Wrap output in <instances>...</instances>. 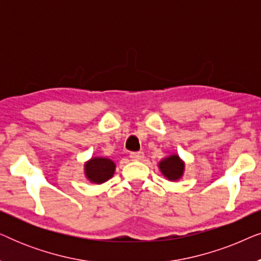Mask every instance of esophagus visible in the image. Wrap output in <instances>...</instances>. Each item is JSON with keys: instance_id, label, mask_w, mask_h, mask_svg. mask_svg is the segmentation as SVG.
<instances>
[{"instance_id": "1", "label": "esophagus", "mask_w": 261, "mask_h": 261, "mask_svg": "<svg viewBox=\"0 0 261 261\" xmlns=\"http://www.w3.org/2000/svg\"><path fill=\"white\" fill-rule=\"evenodd\" d=\"M132 160H135V162H140V160L144 159V153L142 152H132L130 153Z\"/></svg>"}]
</instances>
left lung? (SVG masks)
I'll return each instance as SVG.
<instances>
[{"mask_svg": "<svg viewBox=\"0 0 261 261\" xmlns=\"http://www.w3.org/2000/svg\"><path fill=\"white\" fill-rule=\"evenodd\" d=\"M158 166L163 176L171 181L179 180L183 177L185 170V163L178 154L167 155L166 158L160 160Z\"/></svg>", "mask_w": 261, "mask_h": 261, "instance_id": "left-lung-1", "label": "left lung"}]
</instances>
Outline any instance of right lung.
I'll return each mask as SVG.
<instances>
[{
    "label": "right lung",
    "instance_id": "add662e5",
    "mask_svg": "<svg viewBox=\"0 0 261 261\" xmlns=\"http://www.w3.org/2000/svg\"><path fill=\"white\" fill-rule=\"evenodd\" d=\"M116 165L112 159L105 156H92L84 164V174L90 183L103 184L115 173Z\"/></svg>",
    "mask_w": 261,
    "mask_h": 261
}]
</instances>
